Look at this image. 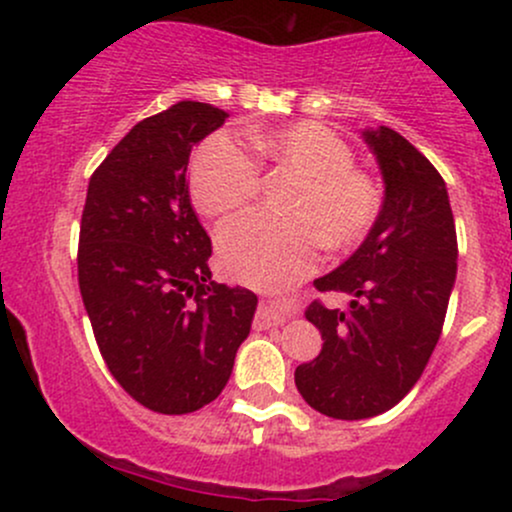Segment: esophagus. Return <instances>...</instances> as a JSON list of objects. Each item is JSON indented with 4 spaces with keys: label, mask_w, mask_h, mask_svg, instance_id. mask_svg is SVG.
<instances>
[{
    "label": "esophagus",
    "mask_w": 512,
    "mask_h": 512,
    "mask_svg": "<svg viewBox=\"0 0 512 512\" xmlns=\"http://www.w3.org/2000/svg\"><path fill=\"white\" fill-rule=\"evenodd\" d=\"M286 317H289V308H286V303L279 301V298H264L260 303L257 322H260L262 327L281 325V322H286Z\"/></svg>",
    "instance_id": "obj_1"
}]
</instances>
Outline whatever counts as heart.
<instances>
[{
  "label": "heart",
  "mask_w": 512,
  "mask_h": 512,
  "mask_svg": "<svg viewBox=\"0 0 512 512\" xmlns=\"http://www.w3.org/2000/svg\"><path fill=\"white\" fill-rule=\"evenodd\" d=\"M250 149L269 166L298 173L284 199L291 216L250 214L223 223L219 260L233 279L252 286H286L317 264L322 240L332 250H351L373 231L383 209V190L366 170L354 168V151L317 122L252 132ZM260 168L228 134H214L197 149L190 190L197 209L221 216L257 195Z\"/></svg>",
  "instance_id": "b5f03b06"
}]
</instances>
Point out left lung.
Returning <instances> with one entry per match:
<instances>
[{"instance_id":"left-lung-1","label":"left lung","mask_w":512,"mask_h":512,"mask_svg":"<svg viewBox=\"0 0 512 512\" xmlns=\"http://www.w3.org/2000/svg\"><path fill=\"white\" fill-rule=\"evenodd\" d=\"M363 139L383 173V209L361 248L315 279L317 291L344 293L349 305H308L325 344L296 368L305 402L344 421L383 414L416 385L457 274L455 219L438 170L395 129H366Z\"/></svg>"}]
</instances>
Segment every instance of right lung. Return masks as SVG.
Returning a JSON list of instances; mask_svg holds the SVG:
<instances>
[{
    "instance_id": "add662e5",
    "label": "right lung",
    "mask_w": 512,
    "mask_h": 512,
    "mask_svg": "<svg viewBox=\"0 0 512 512\" xmlns=\"http://www.w3.org/2000/svg\"><path fill=\"white\" fill-rule=\"evenodd\" d=\"M226 117L209 103L170 105L129 129L88 180L81 298L105 366L158 414L214 402L255 317V293L211 281V240L187 187L192 149Z\"/></svg>"
}]
</instances>
